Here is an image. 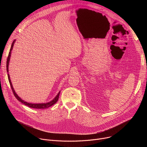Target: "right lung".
Segmentation results:
<instances>
[{"label":"right lung","mask_w":147,"mask_h":147,"mask_svg":"<svg viewBox=\"0 0 147 147\" xmlns=\"http://www.w3.org/2000/svg\"><path fill=\"white\" fill-rule=\"evenodd\" d=\"M16 40L14 39L13 40V42L12 44H11V48H10L9 53V56H8V57H7V63H6V68H7V76H8V79H9V83H10V87H11V88L12 89V91H13V92L14 96H16V98L18 100H19L20 102H21L22 103L26 105V106H28V107L31 108H34V109H46V108H48L52 106L53 105H54L55 103H56L57 102L60 91H59V93L57 94V95L55 97V98H53V99H52L50 102H47V103H29V102H26L24 100H23L20 97H19L18 96V95L16 94V92H15V91H14V88L13 87L12 83H11V80H10V75L9 74V61H10V56H11V51L13 49V46H14V44L15 43Z\"/></svg>","instance_id":"obj_1"}]
</instances>
